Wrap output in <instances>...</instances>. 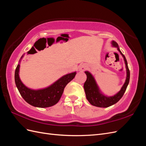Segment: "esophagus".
<instances>
[{
  "instance_id": "34e87169",
  "label": "esophagus",
  "mask_w": 146,
  "mask_h": 146,
  "mask_svg": "<svg viewBox=\"0 0 146 146\" xmlns=\"http://www.w3.org/2000/svg\"><path fill=\"white\" fill-rule=\"evenodd\" d=\"M87 68V65L86 64H82L79 66V70L80 71H84Z\"/></svg>"
}]
</instances>
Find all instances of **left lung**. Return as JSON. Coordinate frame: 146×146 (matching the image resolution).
<instances>
[{
    "label": "left lung",
    "instance_id": "1",
    "mask_svg": "<svg viewBox=\"0 0 146 146\" xmlns=\"http://www.w3.org/2000/svg\"><path fill=\"white\" fill-rule=\"evenodd\" d=\"M111 44L113 47H117V50L120 52V54L123 58L125 64L127 77L125 82L122 86L121 90L113 96H107L104 95L101 92L93 76L89 71L85 72L87 76V78L86 82L84 83L83 86L85 91L86 99L92 105L96 106V107H98L107 108L116 104L122 98V97L124 94L130 80V70L129 67H128L127 61L125 56L122 54L117 43L116 41H112Z\"/></svg>",
    "mask_w": 146,
    "mask_h": 146
}]
</instances>
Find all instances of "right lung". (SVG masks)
<instances>
[{
    "label": "right lung",
    "instance_id": "1",
    "mask_svg": "<svg viewBox=\"0 0 146 146\" xmlns=\"http://www.w3.org/2000/svg\"><path fill=\"white\" fill-rule=\"evenodd\" d=\"M24 55L21 56L15 74L16 85L23 98L30 105L39 108L52 107L58 103L63 94L65 86L75 77L76 72L64 75L47 88L32 90L26 86L19 77L20 63Z\"/></svg>",
    "mask_w": 146,
    "mask_h": 146
}]
</instances>
